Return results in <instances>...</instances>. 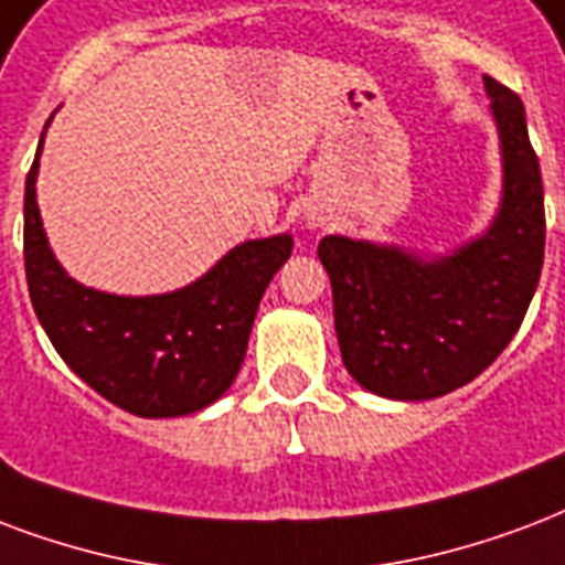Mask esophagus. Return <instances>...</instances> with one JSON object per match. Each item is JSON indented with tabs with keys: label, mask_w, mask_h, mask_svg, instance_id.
Here are the masks:
<instances>
[{
	"label": "esophagus",
	"mask_w": 565,
	"mask_h": 565,
	"mask_svg": "<svg viewBox=\"0 0 565 565\" xmlns=\"http://www.w3.org/2000/svg\"><path fill=\"white\" fill-rule=\"evenodd\" d=\"M311 222H313V225H322V218H311Z\"/></svg>",
	"instance_id": "1"
}]
</instances>
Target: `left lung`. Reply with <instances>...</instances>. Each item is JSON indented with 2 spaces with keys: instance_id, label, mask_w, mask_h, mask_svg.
Here are the masks:
<instances>
[{
  "instance_id": "obj_1",
  "label": "left lung",
  "mask_w": 565,
  "mask_h": 565,
  "mask_svg": "<svg viewBox=\"0 0 565 565\" xmlns=\"http://www.w3.org/2000/svg\"><path fill=\"white\" fill-rule=\"evenodd\" d=\"M501 132L503 201L494 225L450 257L326 236L343 364L391 399H433L468 385L522 326L545 257L540 159L519 94L483 76Z\"/></svg>"
}]
</instances>
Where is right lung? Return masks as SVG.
I'll use <instances>...</instances> for the list:
<instances>
[{
	"instance_id": "obj_1",
	"label": "right lung",
	"mask_w": 565,
	"mask_h": 565,
	"mask_svg": "<svg viewBox=\"0 0 565 565\" xmlns=\"http://www.w3.org/2000/svg\"><path fill=\"white\" fill-rule=\"evenodd\" d=\"M38 157L25 178L23 257L32 308L55 352L129 415L178 417L215 403L243 367L254 313L290 257V236L236 245L204 278L166 296L92 290L67 278L46 245L34 201Z\"/></svg>"
}]
</instances>
